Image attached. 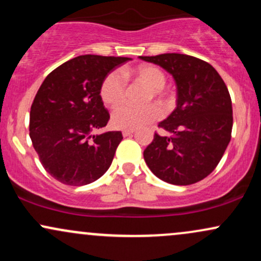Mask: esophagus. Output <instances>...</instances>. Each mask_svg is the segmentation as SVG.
I'll return each mask as SVG.
<instances>
[{"label":"esophagus","mask_w":261,"mask_h":261,"mask_svg":"<svg viewBox=\"0 0 261 261\" xmlns=\"http://www.w3.org/2000/svg\"><path fill=\"white\" fill-rule=\"evenodd\" d=\"M135 131L134 130H124L122 131V136L124 137H127V136H133Z\"/></svg>","instance_id":"esophagus-1"}]
</instances>
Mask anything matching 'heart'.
<instances>
[{"label":"heart","instance_id":"obj_1","mask_svg":"<svg viewBox=\"0 0 261 261\" xmlns=\"http://www.w3.org/2000/svg\"><path fill=\"white\" fill-rule=\"evenodd\" d=\"M127 73L133 74L137 82L147 87L153 97L160 98L161 101L166 100V95L163 93L166 74L157 66L140 65L128 70ZM125 87L126 83L120 72L116 71L110 72L100 86V98L103 103L110 108H115L121 104L125 98ZM162 115H163L162 109L157 106L145 108L122 106L112 114V124L114 127L120 130H136L149 122L158 120Z\"/></svg>","mask_w":261,"mask_h":261}]
</instances>
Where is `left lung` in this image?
<instances>
[{
  "label": "left lung",
  "instance_id": "8db88e82",
  "mask_svg": "<svg viewBox=\"0 0 261 261\" xmlns=\"http://www.w3.org/2000/svg\"><path fill=\"white\" fill-rule=\"evenodd\" d=\"M140 59L161 66L176 85V108L158 124L170 135L154 134L143 151L146 164L169 184L202 180L216 168L230 141L233 112L228 89L211 65L194 56L162 54Z\"/></svg>",
  "mask_w": 261,
  "mask_h": 261
}]
</instances>
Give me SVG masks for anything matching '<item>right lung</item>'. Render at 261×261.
I'll list each match as a JSON object with an SVG mask.
<instances>
[{
    "mask_svg": "<svg viewBox=\"0 0 261 261\" xmlns=\"http://www.w3.org/2000/svg\"><path fill=\"white\" fill-rule=\"evenodd\" d=\"M130 58L81 55L47 74L31 108L29 136L41 164L66 185H87L109 169L120 131L93 135L110 115L100 86Z\"/></svg>",
    "mask_w": 261,
    "mask_h": 261,
    "instance_id": "obj_1",
    "label": "right lung"
}]
</instances>
